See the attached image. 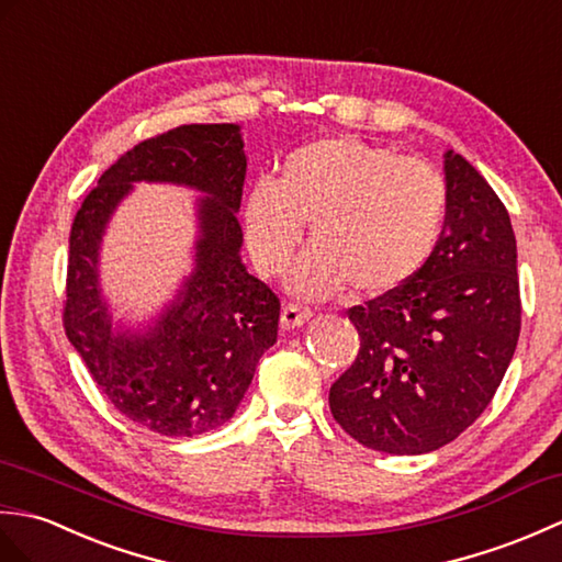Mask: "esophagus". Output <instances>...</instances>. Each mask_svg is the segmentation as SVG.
Segmentation results:
<instances>
[{"label":"esophagus","instance_id":"obj_1","mask_svg":"<svg viewBox=\"0 0 562 562\" xmlns=\"http://www.w3.org/2000/svg\"><path fill=\"white\" fill-rule=\"evenodd\" d=\"M310 317H313V310H310V307L285 303L283 313H281V327L283 329H295V327H301L303 322H307Z\"/></svg>","mask_w":562,"mask_h":562}]
</instances>
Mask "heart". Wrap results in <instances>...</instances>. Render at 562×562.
<instances>
[{"instance_id":"1","label":"heart","mask_w":562,"mask_h":562,"mask_svg":"<svg viewBox=\"0 0 562 562\" xmlns=\"http://www.w3.org/2000/svg\"><path fill=\"white\" fill-rule=\"evenodd\" d=\"M438 168L356 136H327L285 156L279 180L247 194L245 235L257 269L277 277L310 226L291 291L324 297L348 283L360 295L404 289L426 269L447 221Z\"/></svg>"}]
</instances>
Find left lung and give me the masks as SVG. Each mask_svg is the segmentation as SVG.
I'll list each match as a JSON object with an SVG mask.
<instances>
[{"label": "left lung", "instance_id": "obj_1", "mask_svg": "<svg viewBox=\"0 0 562 562\" xmlns=\"http://www.w3.org/2000/svg\"><path fill=\"white\" fill-rule=\"evenodd\" d=\"M447 221L404 289L346 310L358 356L329 390L334 420L360 445L423 454L459 438L515 356L517 240L501 196L467 158L445 156Z\"/></svg>", "mask_w": 562, "mask_h": 562}]
</instances>
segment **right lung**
Wrapping results in <instances>:
<instances>
[{
	"label": "right lung",
	"instance_id": "obj_1",
	"mask_svg": "<svg viewBox=\"0 0 562 562\" xmlns=\"http://www.w3.org/2000/svg\"><path fill=\"white\" fill-rule=\"evenodd\" d=\"M247 158L235 124H180L122 154L86 194L69 233L61 322L91 378L122 416L192 438L223 426L277 344L281 301L240 261ZM180 181L200 203L203 240L183 297L146 337H115L97 297V243L132 181Z\"/></svg>",
	"mask_w": 562,
	"mask_h": 562
}]
</instances>
